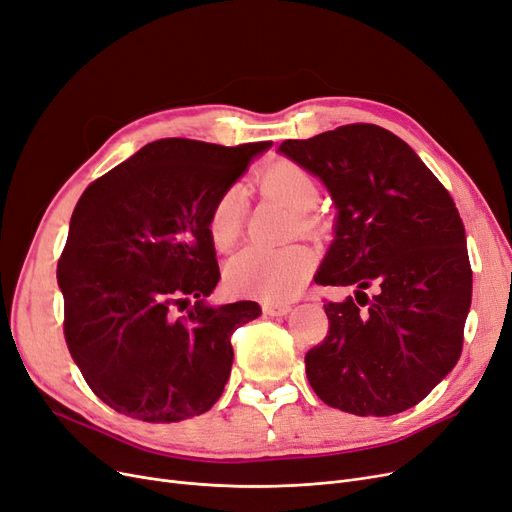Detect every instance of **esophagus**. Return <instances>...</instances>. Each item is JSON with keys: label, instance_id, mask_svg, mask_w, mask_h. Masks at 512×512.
Returning <instances> with one entry per match:
<instances>
[{"label": "esophagus", "instance_id": "esophagus-1", "mask_svg": "<svg viewBox=\"0 0 512 512\" xmlns=\"http://www.w3.org/2000/svg\"><path fill=\"white\" fill-rule=\"evenodd\" d=\"M263 311L268 316H286L291 311V305L288 303H263Z\"/></svg>", "mask_w": 512, "mask_h": 512}]
</instances>
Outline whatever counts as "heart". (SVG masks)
I'll return each instance as SVG.
<instances>
[{
	"label": "heart",
	"mask_w": 512,
	"mask_h": 512,
	"mask_svg": "<svg viewBox=\"0 0 512 512\" xmlns=\"http://www.w3.org/2000/svg\"><path fill=\"white\" fill-rule=\"evenodd\" d=\"M257 188L295 211L301 232H316L320 217L311 213L320 201V186L311 171L291 159H278L257 175ZM244 226V194L232 186L221 192L209 209V238L217 251H228ZM314 270V255L301 244L284 249L249 247L230 259L226 282L232 291L265 301L295 297Z\"/></svg>",
	"instance_id": "heart-1"
}]
</instances>
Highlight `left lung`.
Returning <instances> with one entry per match:
<instances>
[{
  "instance_id": "obj_1",
  "label": "left lung",
  "mask_w": 512,
  "mask_h": 512,
  "mask_svg": "<svg viewBox=\"0 0 512 512\" xmlns=\"http://www.w3.org/2000/svg\"><path fill=\"white\" fill-rule=\"evenodd\" d=\"M280 152L318 175L339 209L316 284L355 288L324 303L328 332L305 353L311 389L355 416L416 406L456 366L473 295L450 192L402 138L372 123L286 140Z\"/></svg>"
}]
</instances>
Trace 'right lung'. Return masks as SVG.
<instances>
[{"label": "right lung", "mask_w": 512, "mask_h": 512, "mask_svg": "<svg viewBox=\"0 0 512 512\" xmlns=\"http://www.w3.org/2000/svg\"><path fill=\"white\" fill-rule=\"evenodd\" d=\"M270 144L163 138L81 194L56 274L66 347L106 406L177 422L224 393L230 339L261 307L205 303L221 278L207 219L215 198Z\"/></svg>", "instance_id": "add662e5"}]
</instances>
